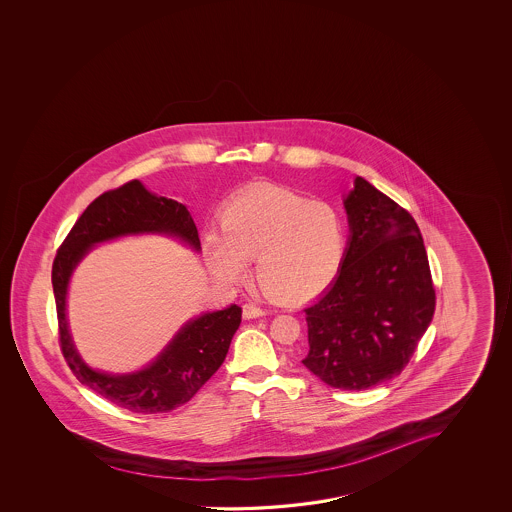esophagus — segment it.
<instances>
[{"instance_id": "obj_1", "label": "esophagus", "mask_w": 512, "mask_h": 512, "mask_svg": "<svg viewBox=\"0 0 512 512\" xmlns=\"http://www.w3.org/2000/svg\"><path fill=\"white\" fill-rule=\"evenodd\" d=\"M262 316H266V310L260 309V307H257V305H253V303H244V305H243V318L244 319L262 318Z\"/></svg>"}]
</instances>
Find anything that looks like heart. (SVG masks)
<instances>
[{
	"label": "heart",
	"mask_w": 512,
	"mask_h": 512,
	"mask_svg": "<svg viewBox=\"0 0 512 512\" xmlns=\"http://www.w3.org/2000/svg\"><path fill=\"white\" fill-rule=\"evenodd\" d=\"M346 235L339 210L280 185H257L221 214V237L210 235L207 262L214 277L239 282L246 260L273 300L303 302L321 293L343 262Z\"/></svg>",
	"instance_id": "1"
}]
</instances>
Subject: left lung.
I'll use <instances>...</instances> for the list:
<instances>
[{
  "mask_svg": "<svg viewBox=\"0 0 512 512\" xmlns=\"http://www.w3.org/2000/svg\"><path fill=\"white\" fill-rule=\"evenodd\" d=\"M350 239L336 280L305 309L303 366L344 391L402 373L436 310L427 250L407 210L357 176L343 200Z\"/></svg>",
  "mask_w": 512,
  "mask_h": 512,
  "instance_id": "1",
  "label": "left lung"
}]
</instances>
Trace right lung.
<instances>
[{"label":"right lung","mask_w":512,"mask_h":512,"mask_svg":"<svg viewBox=\"0 0 512 512\" xmlns=\"http://www.w3.org/2000/svg\"><path fill=\"white\" fill-rule=\"evenodd\" d=\"M166 234L178 237L200 252L198 228L185 205L150 193L139 180L98 196L60 244L51 269L57 303L62 355L75 377L94 393L126 411L139 414L169 412L184 405L202 389L227 357L243 310L237 305L205 312L187 321L171 343L146 368L112 375L89 368L76 352L66 319V296L78 262L96 244L123 235Z\"/></svg>","instance_id":"add662e5"}]
</instances>
